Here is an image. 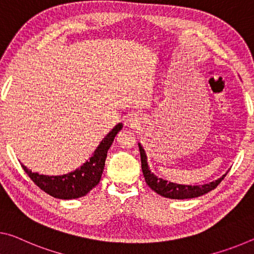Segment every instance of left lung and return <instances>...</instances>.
Segmentation results:
<instances>
[{
  "label": "left lung",
  "instance_id": "obj_1",
  "mask_svg": "<svg viewBox=\"0 0 254 254\" xmlns=\"http://www.w3.org/2000/svg\"><path fill=\"white\" fill-rule=\"evenodd\" d=\"M139 152H140V162H142V170L144 178H145L146 184L149 185L154 192L161 195L163 197L168 198H176V200H183V198H192V197H197L201 196L205 193L210 192L216 189V187L220 184L222 179L225 178L226 174L224 176L220 177L217 181L209 183V184L205 185H198V186H192V185H179L175 184V183L167 182L165 179L159 178L155 176L154 174H152L149 166H147V160L145 155V151L140 144H138Z\"/></svg>",
  "mask_w": 254,
  "mask_h": 254
}]
</instances>
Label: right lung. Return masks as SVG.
I'll return each mask as SVG.
<instances>
[{
	"label": "right lung",
	"mask_w": 254,
	"mask_h": 254,
	"mask_svg": "<svg viewBox=\"0 0 254 254\" xmlns=\"http://www.w3.org/2000/svg\"><path fill=\"white\" fill-rule=\"evenodd\" d=\"M123 124H118L97 146L93 157L89 158L79 169L64 176H44L37 173H32L21 165L22 169L29 178L45 193L57 198L69 200L86 195L89 190L99 184L104 169V162L107 159L108 150L110 149L117 134L122 130Z\"/></svg>",
	"instance_id": "1"
}]
</instances>
